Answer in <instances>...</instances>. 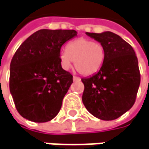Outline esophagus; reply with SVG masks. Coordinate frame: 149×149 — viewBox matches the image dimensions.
I'll return each instance as SVG.
<instances>
[{"instance_id": "obj_1", "label": "esophagus", "mask_w": 149, "mask_h": 149, "mask_svg": "<svg viewBox=\"0 0 149 149\" xmlns=\"http://www.w3.org/2000/svg\"><path fill=\"white\" fill-rule=\"evenodd\" d=\"M73 80H74V81H79L80 79L79 78V77H77V76H74V77H73Z\"/></svg>"}]
</instances>
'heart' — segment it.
Instances as JSON below:
<instances>
[{"instance_id": "b5f03b06", "label": "heart", "mask_w": 149, "mask_h": 149, "mask_svg": "<svg viewBox=\"0 0 149 149\" xmlns=\"http://www.w3.org/2000/svg\"><path fill=\"white\" fill-rule=\"evenodd\" d=\"M105 57L106 51L101 43L80 38L60 52L59 61L64 70H69L74 61V67L79 74L91 75L101 68Z\"/></svg>"}]
</instances>
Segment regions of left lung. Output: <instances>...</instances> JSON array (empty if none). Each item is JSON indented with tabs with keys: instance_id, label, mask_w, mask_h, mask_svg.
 Returning <instances> with one entry per match:
<instances>
[{
	"instance_id": "8db88e82",
	"label": "left lung",
	"mask_w": 149,
	"mask_h": 149,
	"mask_svg": "<svg viewBox=\"0 0 149 149\" xmlns=\"http://www.w3.org/2000/svg\"><path fill=\"white\" fill-rule=\"evenodd\" d=\"M86 34L104 46L106 57L100 70L81 79L83 104L100 120H115L130 110L136 100L140 85L138 58L132 47L117 34Z\"/></svg>"
}]
</instances>
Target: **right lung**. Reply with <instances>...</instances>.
I'll use <instances>...</instances> for the list:
<instances>
[{
	"instance_id": "right-lung-1",
	"label": "right lung",
	"mask_w": 149,
	"mask_h": 149,
	"mask_svg": "<svg viewBox=\"0 0 149 149\" xmlns=\"http://www.w3.org/2000/svg\"><path fill=\"white\" fill-rule=\"evenodd\" d=\"M75 30L41 29L19 47L10 64V92L22 117L46 123L55 117L73 76L63 70L59 54Z\"/></svg>"
}]
</instances>
